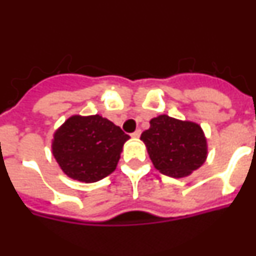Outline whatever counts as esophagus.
<instances>
[{"label": "esophagus", "instance_id": "obj_1", "mask_svg": "<svg viewBox=\"0 0 256 256\" xmlns=\"http://www.w3.org/2000/svg\"><path fill=\"white\" fill-rule=\"evenodd\" d=\"M140 136H141V130H137L132 133L133 138H140Z\"/></svg>", "mask_w": 256, "mask_h": 256}]
</instances>
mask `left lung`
<instances>
[{"instance_id": "1", "label": "left lung", "mask_w": 256, "mask_h": 256, "mask_svg": "<svg viewBox=\"0 0 256 256\" xmlns=\"http://www.w3.org/2000/svg\"><path fill=\"white\" fill-rule=\"evenodd\" d=\"M148 155L158 170L169 177L188 176L206 159V140L201 126L160 115L150 122L141 134Z\"/></svg>"}]
</instances>
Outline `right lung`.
Returning <instances> with one entry per match:
<instances>
[{"mask_svg":"<svg viewBox=\"0 0 256 256\" xmlns=\"http://www.w3.org/2000/svg\"><path fill=\"white\" fill-rule=\"evenodd\" d=\"M130 136L100 115L69 118L55 133L52 152L66 176L91 183L112 173Z\"/></svg>","mask_w":256,"mask_h":256,"instance_id":"obj_1","label":"right lung"}]
</instances>
